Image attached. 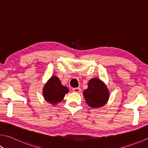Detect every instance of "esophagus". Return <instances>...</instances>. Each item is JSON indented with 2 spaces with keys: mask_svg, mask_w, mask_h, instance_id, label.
Masks as SVG:
<instances>
[{
  "mask_svg": "<svg viewBox=\"0 0 148 148\" xmlns=\"http://www.w3.org/2000/svg\"><path fill=\"white\" fill-rule=\"evenodd\" d=\"M72 90H73L74 92L79 93L80 92H81V88H72Z\"/></svg>",
  "mask_w": 148,
  "mask_h": 148,
  "instance_id": "esophagus-1",
  "label": "esophagus"
}]
</instances>
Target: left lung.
<instances>
[{
    "label": "left lung",
    "mask_w": 148,
    "mask_h": 148,
    "mask_svg": "<svg viewBox=\"0 0 148 148\" xmlns=\"http://www.w3.org/2000/svg\"><path fill=\"white\" fill-rule=\"evenodd\" d=\"M86 103L92 108H100L106 105L109 98V91L103 81L97 77L90 79L88 87L83 91Z\"/></svg>",
    "instance_id": "1"
}]
</instances>
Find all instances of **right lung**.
I'll return each instance as SVG.
<instances>
[{
    "instance_id": "obj_1",
    "label": "right lung",
    "mask_w": 148,
    "mask_h": 148,
    "mask_svg": "<svg viewBox=\"0 0 148 148\" xmlns=\"http://www.w3.org/2000/svg\"><path fill=\"white\" fill-rule=\"evenodd\" d=\"M69 88L61 84L56 75L52 76L45 83L42 88V96L45 100L52 105H57L63 100Z\"/></svg>"
}]
</instances>
